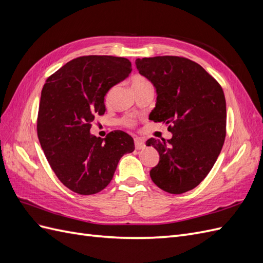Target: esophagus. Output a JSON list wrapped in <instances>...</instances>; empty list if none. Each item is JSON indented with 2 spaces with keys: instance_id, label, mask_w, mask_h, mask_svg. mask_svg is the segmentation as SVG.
Listing matches in <instances>:
<instances>
[{
  "instance_id": "34e87169",
  "label": "esophagus",
  "mask_w": 263,
  "mask_h": 263,
  "mask_svg": "<svg viewBox=\"0 0 263 263\" xmlns=\"http://www.w3.org/2000/svg\"><path fill=\"white\" fill-rule=\"evenodd\" d=\"M135 148H136L137 150L144 149L145 148V140L142 138H139V137L135 138Z\"/></svg>"
}]
</instances>
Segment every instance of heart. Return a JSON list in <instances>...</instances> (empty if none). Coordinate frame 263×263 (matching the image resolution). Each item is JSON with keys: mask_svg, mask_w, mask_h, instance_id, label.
Instances as JSON below:
<instances>
[{"mask_svg": "<svg viewBox=\"0 0 263 263\" xmlns=\"http://www.w3.org/2000/svg\"><path fill=\"white\" fill-rule=\"evenodd\" d=\"M147 83H149L147 79L144 78V77L139 76V74L134 76V77L132 78V80H130V85H132V87H136V86L144 85V84H147ZM113 91H114V87H113V89H110V90L106 93V95H105V103H106V104H107V103L110 102V99H112V95H113ZM125 124H126V125H130V122H125Z\"/></svg>", "mask_w": 263, "mask_h": 263, "instance_id": "b5f03b06", "label": "heart"}]
</instances>
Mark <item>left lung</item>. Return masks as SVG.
<instances>
[{"label":"left lung","mask_w":263,"mask_h":263,"mask_svg":"<svg viewBox=\"0 0 263 263\" xmlns=\"http://www.w3.org/2000/svg\"><path fill=\"white\" fill-rule=\"evenodd\" d=\"M135 63L157 93L149 119L169 125L172 133L168 140H147L160 156L150 178L168 193L187 192L208 176L224 145V92L200 65L186 58L162 55Z\"/></svg>","instance_id":"left-lung-1"}]
</instances>
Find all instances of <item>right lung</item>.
Here are the masks:
<instances>
[{"instance_id": "obj_1", "label": "right lung", "mask_w": 263, "mask_h": 263, "mask_svg": "<svg viewBox=\"0 0 263 263\" xmlns=\"http://www.w3.org/2000/svg\"><path fill=\"white\" fill-rule=\"evenodd\" d=\"M130 72L126 58L85 55L66 63L43 87L38 139L55 176L78 194L105 189L119 159L135 150L125 132H112L104 139L90 133L94 117L105 113L106 93Z\"/></svg>"}]
</instances>
